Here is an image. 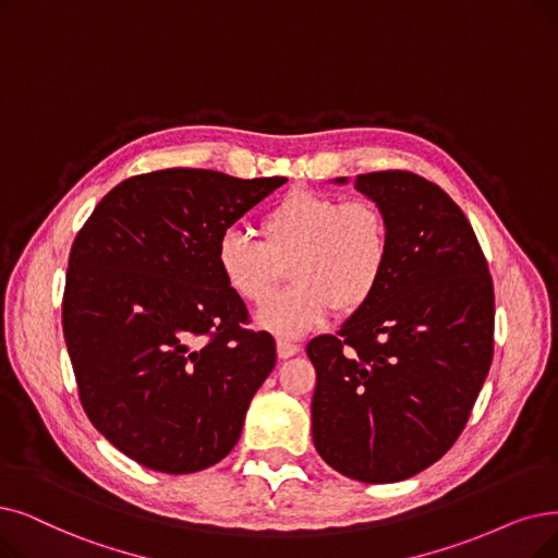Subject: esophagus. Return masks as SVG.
Listing matches in <instances>:
<instances>
[{
  "instance_id": "obj_1",
  "label": "esophagus",
  "mask_w": 558,
  "mask_h": 558,
  "mask_svg": "<svg viewBox=\"0 0 558 558\" xmlns=\"http://www.w3.org/2000/svg\"><path fill=\"white\" fill-rule=\"evenodd\" d=\"M300 352V345L293 343V341H286V339H279L277 341V354L281 356V360H288V356H293Z\"/></svg>"
}]
</instances>
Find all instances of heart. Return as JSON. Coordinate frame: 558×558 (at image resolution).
<instances>
[{
	"mask_svg": "<svg viewBox=\"0 0 558 558\" xmlns=\"http://www.w3.org/2000/svg\"><path fill=\"white\" fill-rule=\"evenodd\" d=\"M263 242L238 229L217 242V267L231 291L250 304L272 298L291 267L293 288L258 311V325L277 337H302L337 306H366L389 272L393 238L385 210L371 198L295 190L258 221Z\"/></svg>",
	"mask_w": 558,
	"mask_h": 558,
	"instance_id": "obj_1",
	"label": "heart"
}]
</instances>
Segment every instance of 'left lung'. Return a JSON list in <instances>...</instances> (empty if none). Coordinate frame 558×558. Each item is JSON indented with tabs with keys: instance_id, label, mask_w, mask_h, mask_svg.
Returning <instances> with one entry per match:
<instances>
[{
	"instance_id": "left-lung-1",
	"label": "left lung",
	"mask_w": 558,
	"mask_h": 558,
	"mask_svg": "<svg viewBox=\"0 0 558 558\" xmlns=\"http://www.w3.org/2000/svg\"><path fill=\"white\" fill-rule=\"evenodd\" d=\"M337 183H348L337 178ZM389 219L393 252L375 298L308 341L311 430L348 478L396 483L460 437L493 364L495 288L453 198L412 171L354 178Z\"/></svg>"
}]
</instances>
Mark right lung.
<instances>
[{"instance_id": "add662e5", "label": "right lung", "mask_w": 558, "mask_h": 558, "mask_svg": "<svg viewBox=\"0 0 558 558\" xmlns=\"http://www.w3.org/2000/svg\"><path fill=\"white\" fill-rule=\"evenodd\" d=\"M283 175L162 169L111 190L77 233L63 337L98 433L135 462L192 474L227 458L277 345L244 329L247 306L217 242Z\"/></svg>"}]
</instances>
